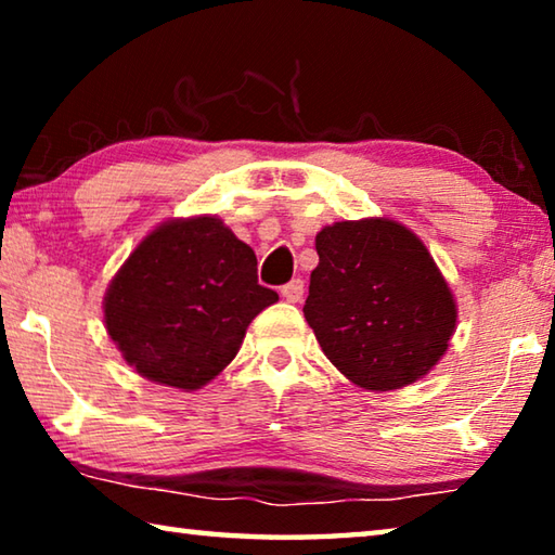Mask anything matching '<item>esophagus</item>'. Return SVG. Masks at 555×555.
<instances>
[{"label": "esophagus", "instance_id": "esophagus-1", "mask_svg": "<svg viewBox=\"0 0 555 555\" xmlns=\"http://www.w3.org/2000/svg\"><path fill=\"white\" fill-rule=\"evenodd\" d=\"M304 294H306V288H304V281H300V279L288 281V284L281 288V296H284L288 304H300V300H304Z\"/></svg>", "mask_w": 555, "mask_h": 555}]
</instances>
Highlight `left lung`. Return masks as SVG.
<instances>
[{
	"instance_id": "8db88e82",
	"label": "left lung",
	"mask_w": 555,
	"mask_h": 555,
	"mask_svg": "<svg viewBox=\"0 0 555 555\" xmlns=\"http://www.w3.org/2000/svg\"><path fill=\"white\" fill-rule=\"evenodd\" d=\"M304 306L323 352L357 387L393 391L436 367L457 306L416 234L389 218L333 222L315 234Z\"/></svg>"
}]
</instances>
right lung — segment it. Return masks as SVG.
Segmentation results:
<instances>
[{
  "label": "right lung",
  "instance_id": "obj_1",
  "mask_svg": "<svg viewBox=\"0 0 555 555\" xmlns=\"http://www.w3.org/2000/svg\"><path fill=\"white\" fill-rule=\"evenodd\" d=\"M279 294L257 255L215 215L158 224L109 281L105 327L149 382L195 391L228 367L249 323Z\"/></svg>",
  "mask_w": 555,
  "mask_h": 555
}]
</instances>
